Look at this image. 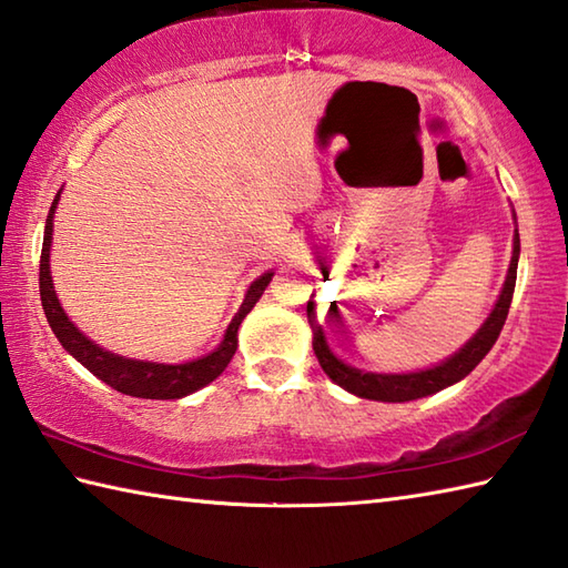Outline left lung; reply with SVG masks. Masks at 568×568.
Instances as JSON below:
<instances>
[{
	"label": "left lung",
	"instance_id": "1",
	"mask_svg": "<svg viewBox=\"0 0 568 568\" xmlns=\"http://www.w3.org/2000/svg\"><path fill=\"white\" fill-rule=\"evenodd\" d=\"M517 264H519V232L515 230L511 262L505 276V286H501L499 298L495 302V308H491L489 316L485 318V324L477 328V334L469 338L463 348L453 353L450 358H445L443 363H437V366L425 368V371L373 373V371H361L356 366H351V363H344L334 351L328 348L324 328H321L316 318V304L308 298L306 316H308V326L314 331L312 344H314V353L321 363V368H324L326 376L336 385H341L344 390L358 395V398L381 400V403H408V400L425 398V395L443 390L447 385H455L457 381L469 376L477 363L487 356L489 348L495 346L499 331L505 326L507 314H509L511 294H515Z\"/></svg>",
	"mask_w": 568,
	"mask_h": 568
}]
</instances>
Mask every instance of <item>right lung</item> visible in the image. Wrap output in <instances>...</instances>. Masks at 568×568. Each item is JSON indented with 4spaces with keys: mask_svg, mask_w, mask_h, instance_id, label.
I'll list each match as a JSON object with an SVG mask.
<instances>
[{
    "mask_svg": "<svg viewBox=\"0 0 568 568\" xmlns=\"http://www.w3.org/2000/svg\"><path fill=\"white\" fill-rule=\"evenodd\" d=\"M61 200V190L51 202L47 227H44V247H41V264H39V292H41V306H44V314L53 334H57L59 344L67 348L73 358H77L81 366L89 368L95 378H101L105 385H111L118 393L133 395V398H145V400H175L185 398V395L205 388L207 383L215 381L220 373L227 368L232 361L234 351H237V331L240 324L247 316L254 304L260 302L264 294L266 284L272 282L274 272H264L260 280H254L244 294V302L240 312L234 314L230 321L227 331L220 341L215 351H210L207 356H200L195 361L185 363H158V361H138V358H125L118 356L113 351H105L99 344L79 331V326L63 312L57 292H53V280H51V240H53V212Z\"/></svg>",
    "mask_w": 568,
    "mask_h": 568,
    "instance_id": "right-lung-1",
    "label": "right lung"
}]
</instances>
